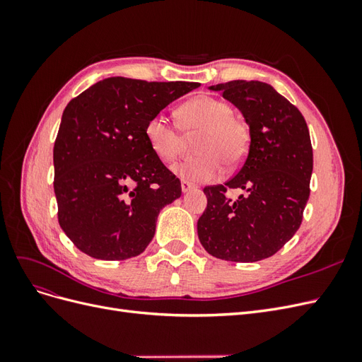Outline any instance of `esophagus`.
I'll return each mask as SVG.
<instances>
[{"instance_id":"obj_1","label":"esophagus","mask_w":362,"mask_h":362,"mask_svg":"<svg viewBox=\"0 0 362 362\" xmlns=\"http://www.w3.org/2000/svg\"><path fill=\"white\" fill-rule=\"evenodd\" d=\"M194 187L192 184H189L187 181H181V190H182V193H189V192H192Z\"/></svg>"}]
</instances>
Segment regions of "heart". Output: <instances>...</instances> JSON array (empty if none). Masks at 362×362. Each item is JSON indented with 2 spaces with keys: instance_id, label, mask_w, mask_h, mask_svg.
Wrapping results in <instances>:
<instances>
[{
  "instance_id": "b5f03b06",
  "label": "heart",
  "mask_w": 362,
  "mask_h": 362,
  "mask_svg": "<svg viewBox=\"0 0 362 362\" xmlns=\"http://www.w3.org/2000/svg\"><path fill=\"white\" fill-rule=\"evenodd\" d=\"M233 107L214 96H196L184 103L178 110L182 131L196 137L194 158L177 163L172 172L189 184L211 182L228 169H237L247 156L249 129L245 122L233 116ZM145 137L151 151L161 160L170 163L184 146L181 129L164 115L152 116L145 127Z\"/></svg>"
}]
</instances>
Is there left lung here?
I'll return each instance as SVG.
<instances>
[{
	"instance_id": "left-lung-1",
	"label": "left lung",
	"mask_w": 362,
	"mask_h": 362,
	"mask_svg": "<svg viewBox=\"0 0 362 362\" xmlns=\"http://www.w3.org/2000/svg\"><path fill=\"white\" fill-rule=\"evenodd\" d=\"M235 105L249 127L247 157L235 177L205 187L206 208L198 221L199 242L225 261L254 262L272 257L302 223L310 198L313 148L302 113L262 81L210 86ZM228 188L245 195L233 202Z\"/></svg>"
}]
</instances>
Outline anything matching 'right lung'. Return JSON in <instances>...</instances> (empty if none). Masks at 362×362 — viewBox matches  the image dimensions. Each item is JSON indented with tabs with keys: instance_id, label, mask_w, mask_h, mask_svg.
Here are the masks:
<instances>
[{
	"instance_id": "right-lung-1",
	"label": "right lung",
	"mask_w": 362,
	"mask_h": 362,
	"mask_svg": "<svg viewBox=\"0 0 362 362\" xmlns=\"http://www.w3.org/2000/svg\"><path fill=\"white\" fill-rule=\"evenodd\" d=\"M199 83H148L110 76L66 105L54 144L59 223L89 257L140 255L181 182L151 151L148 120Z\"/></svg>"
}]
</instances>
